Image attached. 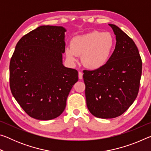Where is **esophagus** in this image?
I'll use <instances>...</instances> for the list:
<instances>
[{
	"mask_svg": "<svg viewBox=\"0 0 151 151\" xmlns=\"http://www.w3.org/2000/svg\"><path fill=\"white\" fill-rule=\"evenodd\" d=\"M78 78L79 79H83V73L82 72H78Z\"/></svg>",
	"mask_w": 151,
	"mask_h": 151,
	"instance_id": "esophagus-1",
	"label": "esophagus"
}]
</instances>
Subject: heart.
Listing matches in <instances>:
<instances>
[{
	"instance_id": "b5f03b06",
	"label": "heart",
	"mask_w": 151,
	"mask_h": 151,
	"mask_svg": "<svg viewBox=\"0 0 151 151\" xmlns=\"http://www.w3.org/2000/svg\"><path fill=\"white\" fill-rule=\"evenodd\" d=\"M115 41L109 32L93 31L74 37L70 46L66 47V58L70 63L78 60L81 55V63L85 67L95 70L109 62L113 52Z\"/></svg>"
}]
</instances>
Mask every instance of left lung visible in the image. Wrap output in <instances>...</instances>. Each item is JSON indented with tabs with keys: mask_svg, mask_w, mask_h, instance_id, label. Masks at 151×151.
<instances>
[{
	"mask_svg": "<svg viewBox=\"0 0 151 151\" xmlns=\"http://www.w3.org/2000/svg\"><path fill=\"white\" fill-rule=\"evenodd\" d=\"M116 35V46L105 65L83 70L88 111L97 118L112 119L123 114L136 99L142 74V60L133 40L117 26L109 24Z\"/></svg>",
	"mask_w": 151,
	"mask_h": 151,
	"instance_id": "obj_1",
	"label": "left lung"
}]
</instances>
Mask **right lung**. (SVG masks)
Instances as JSON below:
<instances>
[{
	"mask_svg": "<svg viewBox=\"0 0 151 151\" xmlns=\"http://www.w3.org/2000/svg\"><path fill=\"white\" fill-rule=\"evenodd\" d=\"M63 27L43 25L23 36L10 62L12 95L29 115L47 121L60 116L66 99L78 81V72L65 67Z\"/></svg>",
	"mask_w": 151,
	"mask_h": 151,
	"instance_id": "1",
	"label": "right lung"
}]
</instances>
